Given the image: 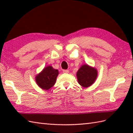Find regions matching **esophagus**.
Listing matches in <instances>:
<instances>
[{
  "label": "esophagus",
  "instance_id": "34e87169",
  "mask_svg": "<svg viewBox=\"0 0 133 133\" xmlns=\"http://www.w3.org/2000/svg\"><path fill=\"white\" fill-rule=\"evenodd\" d=\"M63 72L65 73V74H67V73H69V70H63Z\"/></svg>",
  "mask_w": 133,
  "mask_h": 133
}]
</instances>
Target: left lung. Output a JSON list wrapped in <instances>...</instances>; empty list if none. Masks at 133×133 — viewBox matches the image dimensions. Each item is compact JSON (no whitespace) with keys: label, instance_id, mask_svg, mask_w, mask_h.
Segmentation results:
<instances>
[{"label":"left lung","instance_id":"obj_1","mask_svg":"<svg viewBox=\"0 0 133 133\" xmlns=\"http://www.w3.org/2000/svg\"><path fill=\"white\" fill-rule=\"evenodd\" d=\"M98 77V71L95 67L87 64L82 65L77 72L78 83L83 87H88L95 82Z\"/></svg>","mask_w":133,"mask_h":133}]
</instances>
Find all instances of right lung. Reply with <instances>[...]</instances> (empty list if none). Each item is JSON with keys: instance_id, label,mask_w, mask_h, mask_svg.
Here are the masks:
<instances>
[{"instance_id": "add662e5", "label": "right lung", "mask_w": 133, "mask_h": 133, "mask_svg": "<svg viewBox=\"0 0 133 133\" xmlns=\"http://www.w3.org/2000/svg\"><path fill=\"white\" fill-rule=\"evenodd\" d=\"M59 74L58 70L51 66H48L35 76V82L41 89L48 90L54 85Z\"/></svg>"}]
</instances>
